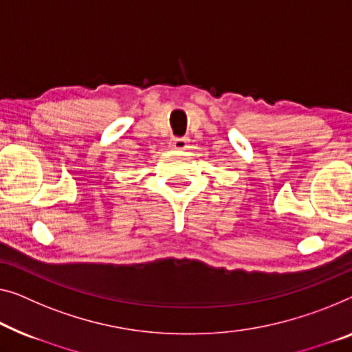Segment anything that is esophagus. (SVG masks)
Segmentation results:
<instances>
[{"label": "esophagus", "mask_w": 352, "mask_h": 352, "mask_svg": "<svg viewBox=\"0 0 352 352\" xmlns=\"http://www.w3.org/2000/svg\"><path fill=\"white\" fill-rule=\"evenodd\" d=\"M186 146H188V139H185V138L172 139V148H175V150H185Z\"/></svg>", "instance_id": "34e87169"}]
</instances>
